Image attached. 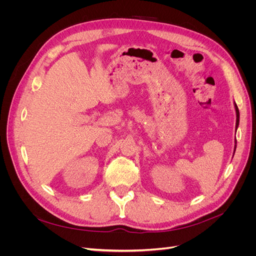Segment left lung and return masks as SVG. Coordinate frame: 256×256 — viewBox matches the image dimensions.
I'll use <instances>...</instances> for the list:
<instances>
[{
  "label": "left lung",
  "instance_id": "obj_1",
  "mask_svg": "<svg viewBox=\"0 0 256 256\" xmlns=\"http://www.w3.org/2000/svg\"><path fill=\"white\" fill-rule=\"evenodd\" d=\"M234 109H236V128H238V124H240V112H238V106H236V102H234ZM236 148V145H234V154Z\"/></svg>",
  "mask_w": 256,
  "mask_h": 256
}]
</instances>
